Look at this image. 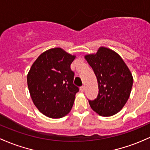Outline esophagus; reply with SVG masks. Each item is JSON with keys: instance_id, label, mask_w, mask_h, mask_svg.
<instances>
[{"instance_id": "esophagus-1", "label": "esophagus", "mask_w": 150, "mask_h": 150, "mask_svg": "<svg viewBox=\"0 0 150 150\" xmlns=\"http://www.w3.org/2000/svg\"><path fill=\"white\" fill-rule=\"evenodd\" d=\"M80 91L81 92L83 91H84V86H82L80 87Z\"/></svg>"}]
</instances>
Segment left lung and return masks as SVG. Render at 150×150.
<instances>
[{"label":"left lung","mask_w":150,"mask_h":150,"mask_svg":"<svg viewBox=\"0 0 150 150\" xmlns=\"http://www.w3.org/2000/svg\"><path fill=\"white\" fill-rule=\"evenodd\" d=\"M84 57L96 76L99 89L96 98L88 100L91 108L104 117L117 113L132 90L133 77L129 68L118 54L104 47Z\"/></svg>","instance_id":"1"}]
</instances>
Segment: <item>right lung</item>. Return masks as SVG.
I'll list each match as a JSON object with an SVG mask.
<instances>
[{
  "label": "right lung",
  "instance_id": "obj_1",
  "mask_svg": "<svg viewBox=\"0 0 150 150\" xmlns=\"http://www.w3.org/2000/svg\"><path fill=\"white\" fill-rule=\"evenodd\" d=\"M75 58L60 47L50 49L38 57L28 72L30 96L39 111L47 117L61 118L71 110L79 91L70 68Z\"/></svg>",
  "mask_w": 150,
  "mask_h": 150
}]
</instances>
